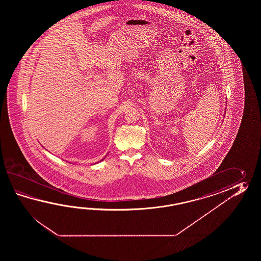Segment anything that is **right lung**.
<instances>
[{"label": "right lung", "instance_id": "1", "mask_svg": "<svg viewBox=\"0 0 261 261\" xmlns=\"http://www.w3.org/2000/svg\"><path fill=\"white\" fill-rule=\"evenodd\" d=\"M103 160H105V159H102V160H101V161H103Z\"/></svg>", "mask_w": 261, "mask_h": 261}]
</instances>
